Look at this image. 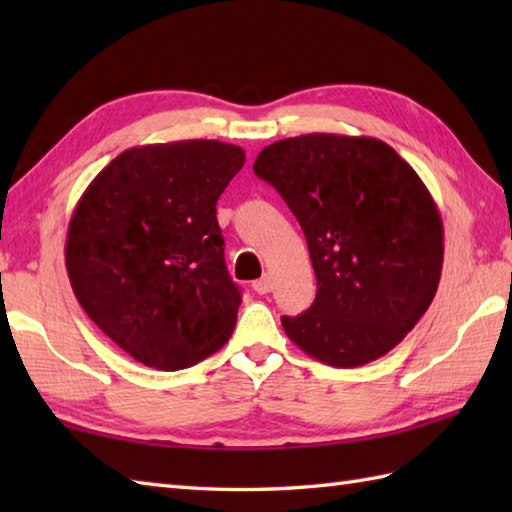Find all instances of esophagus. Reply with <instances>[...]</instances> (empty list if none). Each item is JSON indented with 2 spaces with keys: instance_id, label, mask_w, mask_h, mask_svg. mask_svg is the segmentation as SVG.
I'll use <instances>...</instances> for the list:
<instances>
[{
  "instance_id": "34e87169",
  "label": "esophagus",
  "mask_w": 512,
  "mask_h": 512,
  "mask_svg": "<svg viewBox=\"0 0 512 512\" xmlns=\"http://www.w3.org/2000/svg\"><path fill=\"white\" fill-rule=\"evenodd\" d=\"M253 290L257 292V295H266V292L273 290V279H270V275H264L262 279L253 281Z\"/></svg>"
}]
</instances>
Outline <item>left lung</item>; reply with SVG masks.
Segmentation results:
<instances>
[{"mask_svg":"<svg viewBox=\"0 0 512 512\" xmlns=\"http://www.w3.org/2000/svg\"><path fill=\"white\" fill-rule=\"evenodd\" d=\"M306 235L317 297L281 317L288 339L332 367L372 363L431 306L444 231L431 193L378 138L306 134L264 147L253 165Z\"/></svg>","mask_w":512,"mask_h":512,"instance_id":"left-lung-1","label":"left lung"}]
</instances>
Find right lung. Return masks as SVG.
I'll return each mask as SVG.
<instances>
[{"instance_id": "1", "label": "right lung", "mask_w": 512, "mask_h": 512, "mask_svg": "<svg viewBox=\"0 0 512 512\" xmlns=\"http://www.w3.org/2000/svg\"><path fill=\"white\" fill-rule=\"evenodd\" d=\"M244 149L178 140L118 154L72 213L65 268L76 299L147 367H191L231 339L242 303L215 204Z\"/></svg>"}]
</instances>
